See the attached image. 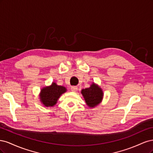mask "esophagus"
<instances>
[{"label":"esophagus","mask_w":153,"mask_h":153,"mask_svg":"<svg viewBox=\"0 0 153 153\" xmlns=\"http://www.w3.org/2000/svg\"><path fill=\"white\" fill-rule=\"evenodd\" d=\"M71 90L73 92H76L78 90V87L76 86H71Z\"/></svg>","instance_id":"34e87169"}]
</instances>
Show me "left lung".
<instances>
[{"label": "left lung", "instance_id": "left-lung-1", "mask_svg": "<svg viewBox=\"0 0 153 153\" xmlns=\"http://www.w3.org/2000/svg\"><path fill=\"white\" fill-rule=\"evenodd\" d=\"M81 93L84 96L86 104L90 108H94L102 101L103 92L102 89L94 83L91 87L82 89Z\"/></svg>", "mask_w": 153, "mask_h": 153}]
</instances>
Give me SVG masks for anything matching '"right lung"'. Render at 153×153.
I'll return each mask as SVG.
<instances>
[{"mask_svg":"<svg viewBox=\"0 0 153 153\" xmlns=\"http://www.w3.org/2000/svg\"><path fill=\"white\" fill-rule=\"evenodd\" d=\"M66 91V87L58 85L56 83L53 82L50 86L43 87L41 90L39 94L41 102L47 107L53 106L57 103L60 96Z\"/></svg>","mask_w":153,"mask_h":153,"instance_id":"obj_1","label":"right lung"}]
</instances>
